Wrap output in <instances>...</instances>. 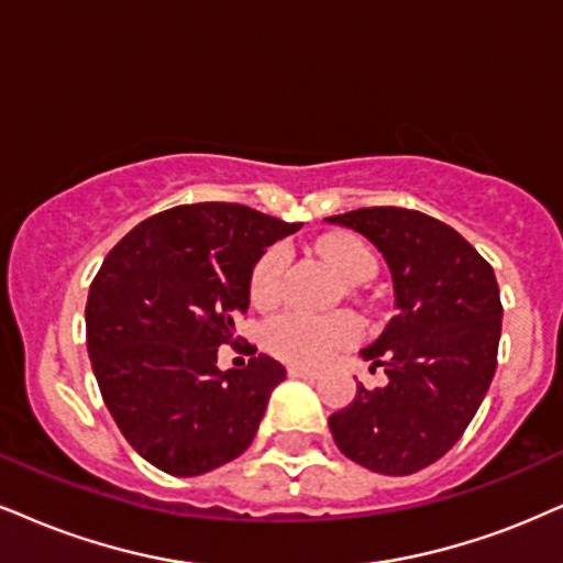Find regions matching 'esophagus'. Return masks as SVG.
Wrapping results in <instances>:
<instances>
[{
	"label": "esophagus",
	"mask_w": 563,
	"mask_h": 563,
	"mask_svg": "<svg viewBox=\"0 0 563 563\" xmlns=\"http://www.w3.org/2000/svg\"><path fill=\"white\" fill-rule=\"evenodd\" d=\"M287 373L292 378H318V371H313V367H302V365H289Z\"/></svg>",
	"instance_id": "esophagus-1"
}]
</instances>
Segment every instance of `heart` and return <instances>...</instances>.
I'll return each instance as SVG.
<instances>
[{
    "instance_id": "obj_1",
    "label": "heart",
    "mask_w": 563,
    "mask_h": 563,
    "mask_svg": "<svg viewBox=\"0 0 563 563\" xmlns=\"http://www.w3.org/2000/svg\"><path fill=\"white\" fill-rule=\"evenodd\" d=\"M323 261L336 271L346 284H363L376 274V258L363 242L355 238L325 240L318 247ZM282 274H284V250L271 247L261 255L250 274V300L258 308H271L282 297ZM363 334L357 318L336 316H302L287 313L266 325V346L297 365H321L334 357L339 350L352 346Z\"/></svg>"
}]
</instances>
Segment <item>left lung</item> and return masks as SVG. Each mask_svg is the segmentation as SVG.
<instances>
[{
  "mask_svg": "<svg viewBox=\"0 0 563 563\" xmlns=\"http://www.w3.org/2000/svg\"><path fill=\"white\" fill-rule=\"evenodd\" d=\"M355 229L384 255L394 318L360 350L386 386L357 384L329 418L339 451L380 475H412L441 460L475 418L496 373L501 295L494 268L443 221L397 206L325 219Z\"/></svg>",
  "mask_w": 563,
  "mask_h": 563,
  "instance_id": "obj_1",
  "label": "left lung"
}]
</instances>
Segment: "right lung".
Here are the masks:
<instances>
[{
    "label": "right lung",
    "mask_w": 563,
    "mask_h": 563,
    "mask_svg": "<svg viewBox=\"0 0 563 563\" xmlns=\"http://www.w3.org/2000/svg\"><path fill=\"white\" fill-rule=\"evenodd\" d=\"M300 227L240 203L177 206L141 221L103 258L86 302L88 357L145 462L196 477L253 443L287 371L266 355L221 371L219 346L247 313L255 263Z\"/></svg>",
    "instance_id": "right-lung-1"
}]
</instances>
